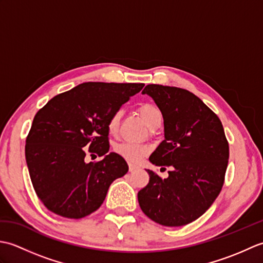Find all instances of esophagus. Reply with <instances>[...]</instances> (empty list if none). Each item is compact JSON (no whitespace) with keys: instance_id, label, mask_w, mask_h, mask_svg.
<instances>
[{"instance_id":"obj_1","label":"esophagus","mask_w":263,"mask_h":263,"mask_svg":"<svg viewBox=\"0 0 263 263\" xmlns=\"http://www.w3.org/2000/svg\"><path fill=\"white\" fill-rule=\"evenodd\" d=\"M137 168H139L138 165H135V164H132V163H128V170H130V172L136 171Z\"/></svg>"}]
</instances>
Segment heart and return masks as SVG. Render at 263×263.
Instances as JSON below:
<instances>
[{
  "mask_svg": "<svg viewBox=\"0 0 263 263\" xmlns=\"http://www.w3.org/2000/svg\"><path fill=\"white\" fill-rule=\"evenodd\" d=\"M139 114L142 117L144 123L152 127L154 124L158 122H161L163 120V115H161L160 109L155 106L154 104L150 103H144L140 105V107L138 108ZM120 121H121V111L116 110L113 114L109 116L107 121V131L110 135H115L119 130L120 126ZM114 153L119 155L120 157L125 159L126 161H130V163H139L143 157H146L149 153V148L147 146H143V144L139 143H132V142H120L114 144L113 147Z\"/></svg>",
  "mask_w": 263,
  "mask_h": 263,
  "instance_id": "heart-1",
  "label": "heart"
}]
</instances>
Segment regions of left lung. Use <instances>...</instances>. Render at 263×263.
I'll use <instances>...</instances> for the list:
<instances>
[{
	"mask_svg": "<svg viewBox=\"0 0 263 263\" xmlns=\"http://www.w3.org/2000/svg\"><path fill=\"white\" fill-rule=\"evenodd\" d=\"M142 93L155 100L164 117L165 140L149 160L172 171L164 180L147 171L149 183L138 192L139 204L159 225H187L210 208L224 185L230 157L224 127L219 117L185 89L148 85Z\"/></svg>",
	"mask_w": 263,
	"mask_h": 263,
	"instance_id": "left-lung-1",
	"label": "left lung"
}]
</instances>
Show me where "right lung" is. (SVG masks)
Returning a JSON list of instances; mask_svg holds the SVG:
<instances>
[{"label": "right lung", "mask_w": 263, "mask_h": 263, "mask_svg": "<svg viewBox=\"0 0 263 263\" xmlns=\"http://www.w3.org/2000/svg\"><path fill=\"white\" fill-rule=\"evenodd\" d=\"M143 86L85 82L37 111L26 139V161L37 197L49 211L70 219L90 215L113 181L126 174L125 159L107 154V121ZM87 153L106 156L87 163Z\"/></svg>", "instance_id": "1"}]
</instances>
